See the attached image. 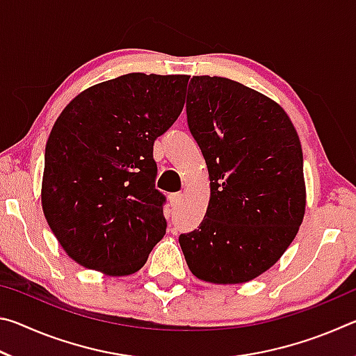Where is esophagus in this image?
Wrapping results in <instances>:
<instances>
[{
    "label": "esophagus",
    "mask_w": 356,
    "mask_h": 356,
    "mask_svg": "<svg viewBox=\"0 0 356 356\" xmlns=\"http://www.w3.org/2000/svg\"><path fill=\"white\" fill-rule=\"evenodd\" d=\"M180 201H182V193H172V195H170L171 207H177Z\"/></svg>",
    "instance_id": "1"
}]
</instances>
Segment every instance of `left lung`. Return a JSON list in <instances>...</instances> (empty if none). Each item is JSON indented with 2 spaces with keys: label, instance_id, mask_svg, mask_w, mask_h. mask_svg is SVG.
I'll list each match as a JSON object with an SVG mask.
<instances>
[{
  "label": "left lung",
  "instance_id": "1",
  "mask_svg": "<svg viewBox=\"0 0 356 356\" xmlns=\"http://www.w3.org/2000/svg\"><path fill=\"white\" fill-rule=\"evenodd\" d=\"M188 129L206 160L210 201L179 243L191 273L240 284L278 262L303 221V152L293 124L272 99L222 76H193Z\"/></svg>",
  "mask_w": 356,
  "mask_h": 356
}]
</instances>
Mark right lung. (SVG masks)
Segmentation results:
<instances>
[{
	"label": "right lung",
	"mask_w": 356,
	"mask_h": 356,
	"mask_svg": "<svg viewBox=\"0 0 356 356\" xmlns=\"http://www.w3.org/2000/svg\"><path fill=\"white\" fill-rule=\"evenodd\" d=\"M186 75L127 74L95 84L59 114L45 147L42 209L83 267L125 276L163 238L154 141L184 108Z\"/></svg>",
	"instance_id": "right-lung-1"
}]
</instances>
